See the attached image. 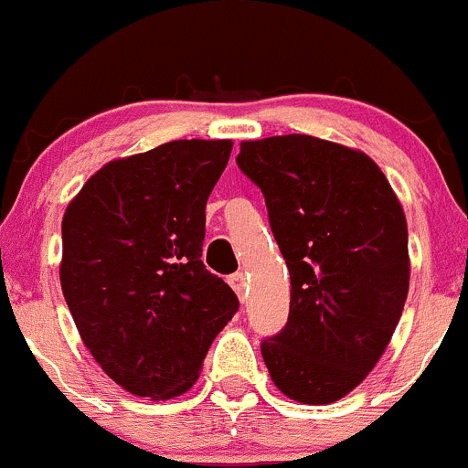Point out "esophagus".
Returning <instances> with one entry per match:
<instances>
[{
  "label": "esophagus",
  "mask_w": 468,
  "mask_h": 468,
  "mask_svg": "<svg viewBox=\"0 0 468 468\" xmlns=\"http://www.w3.org/2000/svg\"><path fill=\"white\" fill-rule=\"evenodd\" d=\"M229 286L236 291V295H239L240 303H245V289H248V277H245V272H234V275H229Z\"/></svg>",
  "instance_id": "1"
}]
</instances>
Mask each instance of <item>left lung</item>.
Instances as JSON below:
<instances>
[{"label": "left lung", "instance_id": "left-lung-1", "mask_svg": "<svg viewBox=\"0 0 468 468\" xmlns=\"http://www.w3.org/2000/svg\"><path fill=\"white\" fill-rule=\"evenodd\" d=\"M291 275L289 323L261 344L291 400L327 405L380 362L410 291L407 220L376 161L307 133L243 141Z\"/></svg>", "mask_w": 468, "mask_h": 468}]
</instances>
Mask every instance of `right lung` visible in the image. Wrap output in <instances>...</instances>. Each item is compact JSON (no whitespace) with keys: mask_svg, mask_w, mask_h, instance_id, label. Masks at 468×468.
<instances>
[{"mask_svg":"<svg viewBox=\"0 0 468 468\" xmlns=\"http://www.w3.org/2000/svg\"><path fill=\"white\" fill-rule=\"evenodd\" d=\"M232 141H170L101 165L63 214L61 289L83 346L124 391L168 400L200 378L239 298L202 263Z\"/></svg>","mask_w":468,"mask_h":468,"instance_id":"obj_1","label":"right lung"}]
</instances>
